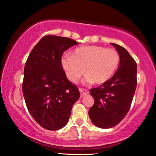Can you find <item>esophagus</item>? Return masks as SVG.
<instances>
[{
	"mask_svg": "<svg viewBox=\"0 0 156 156\" xmlns=\"http://www.w3.org/2000/svg\"><path fill=\"white\" fill-rule=\"evenodd\" d=\"M79 91H80V95H81V96H84L85 95L88 94V93H89V90H88V89H86V88H79Z\"/></svg>",
	"mask_w": 156,
	"mask_h": 156,
	"instance_id": "obj_1",
	"label": "esophagus"
}]
</instances>
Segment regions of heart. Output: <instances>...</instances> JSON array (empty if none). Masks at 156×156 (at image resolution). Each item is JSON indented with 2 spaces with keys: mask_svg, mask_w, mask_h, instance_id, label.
I'll return each instance as SVG.
<instances>
[{
  "mask_svg": "<svg viewBox=\"0 0 156 156\" xmlns=\"http://www.w3.org/2000/svg\"><path fill=\"white\" fill-rule=\"evenodd\" d=\"M120 59V54L115 48L86 45L77 48L72 55L62 56L61 63L70 81H78L86 69L87 80L101 85L108 81L115 74Z\"/></svg>",
  "mask_w": 156,
  "mask_h": 156,
  "instance_id": "b5f03b06",
  "label": "heart"
}]
</instances>
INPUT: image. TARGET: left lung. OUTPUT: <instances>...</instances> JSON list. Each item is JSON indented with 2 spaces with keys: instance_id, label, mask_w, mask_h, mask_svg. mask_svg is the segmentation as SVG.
<instances>
[{
  "instance_id": "1",
  "label": "left lung",
  "mask_w": 156,
  "mask_h": 156,
  "mask_svg": "<svg viewBox=\"0 0 156 156\" xmlns=\"http://www.w3.org/2000/svg\"><path fill=\"white\" fill-rule=\"evenodd\" d=\"M111 44L120 54L119 67L108 81L90 90L95 102L89 109V117L102 128L114 127L126 117L137 86L136 62L123 47Z\"/></svg>"
}]
</instances>
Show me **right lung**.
Listing matches in <instances>:
<instances>
[{"label": "right lung", "mask_w": 156, "mask_h": 156, "mask_svg": "<svg viewBox=\"0 0 156 156\" xmlns=\"http://www.w3.org/2000/svg\"><path fill=\"white\" fill-rule=\"evenodd\" d=\"M77 44L71 38L48 35L35 45L26 62L22 84L25 102L31 116L47 130L63 128L80 97L78 87L68 80L61 63L64 52Z\"/></svg>", "instance_id": "obj_1"}]
</instances>
